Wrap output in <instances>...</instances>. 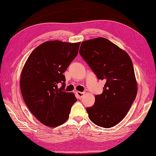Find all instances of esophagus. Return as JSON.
Masks as SVG:
<instances>
[{"instance_id": "34e87169", "label": "esophagus", "mask_w": 156, "mask_h": 156, "mask_svg": "<svg viewBox=\"0 0 156 156\" xmlns=\"http://www.w3.org/2000/svg\"><path fill=\"white\" fill-rule=\"evenodd\" d=\"M77 95L78 96L79 98H82L83 96L84 95V92H77Z\"/></svg>"}]
</instances>
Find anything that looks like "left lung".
Masks as SVG:
<instances>
[{
	"label": "left lung",
	"mask_w": 156,
	"mask_h": 156,
	"mask_svg": "<svg viewBox=\"0 0 156 156\" xmlns=\"http://www.w3.org/2000/svg\"><path fill=\"white\" fill-rule=\"evenodd\" d=\"M79 53L98 79L105 81L103 93L87 108L89 119L105 128L115 126L126 116L137 93L129 56L104 37L83 41Z\"/></svg>",
	"instance_id": "8db88e82"
}]
</instances>
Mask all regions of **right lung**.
I'll list each match as a JSON object with an SVG mask.
<instances>
[{"mask_svg": "<svg viewBox=\"0 0 156 156\" xmlns=\"http://www.w3.org/2000/svg\"><path fill=\"white\" fill-rule=\"evenodd\" d=\"M78 43L48 41L33 51L23 68L20 79L22 96L32 114L49 127L64 124L77 101L75 94L64 91L63 73L76 57ZM63 86L58 87V84Z\"/></svg>", "mask_w": 156, "mask_h": 156, "instance_id": "right-lung-1", "label": "right lung"}]
</instances>
